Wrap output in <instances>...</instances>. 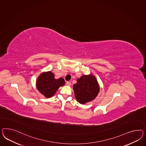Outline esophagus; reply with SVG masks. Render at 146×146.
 <instances>
[{
	"instance_id": "34e87169",
	"label": "esophagus",
	"mask_w": 146,
	"mask_h": 146,
	"mask_svg": "<svg viewBox=\"0 0 146 146\" xmlns=\"http://www.w3.org/2000/svg\"><path fill=\"white\" fill-rule=\"evenodd\" d=\"M66 84H67L68 86H71V83L70 82H69V81H67V82H66Z\"/></svg>"
}]
</instances>
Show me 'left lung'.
I'll return each mask as SVG.
<instances>
[{
    "instance_id": "8db88e82",
    "label": "left lung",
    "mask_w": 146,
    "mask_h": 146,
    "mask_svg": "<svg viewBox=\"0 0 146 146\" xmlns=\"http://www.w3.org/2000/svg\"><path fill=\"white\" fill-rule=\"evenodd\" d=\"M75 98L77 101L84 104L93 100L99 91L98 82L94 75H83L77 80L73 85Z\"/></svg>"
}]
</instances>
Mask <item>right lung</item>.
Listing matches in <instances>:
<instances>
[{"mask_svg":"<svg viewBox=\"0 0 146 146\" xmlns=\"http://www.w3.org/2000/svg\"><path fill=\"white\" fill-rule=\"evenodd\" d=\"M54 76L51 72H44L39 75L36 81L38 90L47 98L53 96L59 87L65 84L63 78L55 79Z\"/></svg>","mask_w":146,"mask_h":146,"instance_id":"obj_1","label":"right lung"}]
</instances>
